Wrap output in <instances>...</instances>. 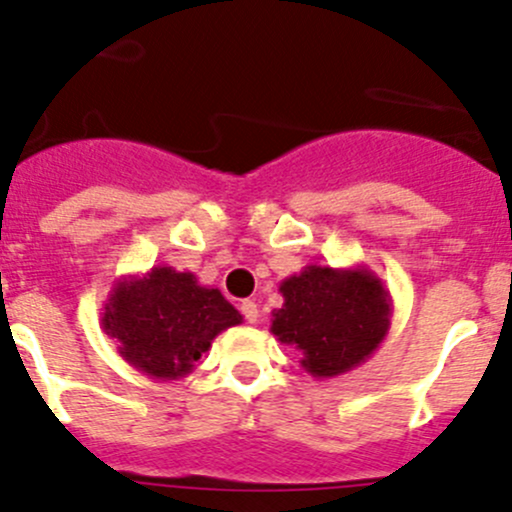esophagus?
Here are the masks:
<instances>
[{
	"label": "esophagus",
	"instance_id": "34e87169",
	"mask_svg": "<svg viewBox=\"0 0 512 512\" xmlns=\"http://www.w3.org/2000/svg\"><path fill=\"white\" fill-rule=\"evenodd\" d=\"M240 312L242 317L247 319V324H255L257 319H260V309H257V304L252 302V299H245V302L240 304Z\"/></svg>",
	"mask_w": 512,
	"mask_h": 512
}]
</instances>
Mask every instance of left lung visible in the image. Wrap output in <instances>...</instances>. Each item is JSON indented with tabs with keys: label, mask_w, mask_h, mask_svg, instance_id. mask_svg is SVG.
I'll use <instances>...</instances> for the list:
<instances>
[{
	"label": "left lung",
	"mask_w": 512,
	"mask_h": 512,
	"mask_svg": "<svg viewBox=\"0 0 512 512\" xmlns=\"http://www.w3.org/2000/svg\"><path fill=\"white\" fill-rule=\"evenodd\" d=\"M285 299L272 312L277 342L299 352V364L317 379L364 364L391 329L394 299L366 265H307L280 282Z\"/></svg>",
	"instance_id": "obj_1"
}]
</instances>
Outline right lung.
<instances>
[{
    "label": "right lung",
    "mask_w": 512,
    "mask_h": 512,
    "mask_svg": "<svg viewBox=\"0 0 512 512\" xmlns=\"http://www.w3.org/2000/svg\"><path fill=\"white\" fill-rule=\"evenodd\" d=\"M240 322L242 314L220 289L168 265L118 277L101 312L103 332L116 339L118 354L158 381L188 376L213 339Z\"/></svg>",
    "instance_id": "right-lung-1"
}]
</instances>
